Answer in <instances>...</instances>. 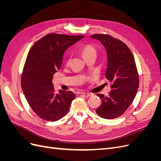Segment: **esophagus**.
<instances>
[{
    "label": "esophagus",
    "mask_w": 161,
    "mask_h": 161,
    "mask_svg": "<svg viewBox=\"0 0 161 161\" xmlns=\"http://www.w3.org/2000/svg\"><path fill=\"white\" fill-rule=\"evenodd\" d=\"M91 95V94L87 93V92H78L77 93V96L78 97H89Z\"/></svg>",
    "instance_id": "1"
}]
</instances>
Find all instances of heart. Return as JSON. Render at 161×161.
Instances as JSON below:
<instances>
[{"instance_id":"b5f03b06","label":"heart","mask_w":161,"mask_h":161,"mask_svg":"<svg viewBox=\"0 0 161 161\" xmlns=\"http://www.w3.org/2000/svg\"><path fill=\"white\" fill-rule=\"evenodd\" d=\"M81 52H82V55H83L85 58H86L87 57H89L91 56H96V53H97V50L95 48V47L92 46L91 44L85 45L83 47H82ZM70 60H71V56L69 55L66 60L67 64H70Z\"/></svg>"}]
</instances>
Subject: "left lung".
<instances>
[{
	"label": "left lung",
	"instance_id": "left-lung-1",
	"mask_svg": "<svg viewBox=\"0 0 161 161\" xmlns=\"http://www.w3.org/2000/svg\"><path fill=\"white\" fill-rule=\"evenodd\" d=\"M108 53L105 77L111 83L108 96L97 94L101 105L96 113L104 119H115L124 114L135 98L139 86V75L132 53L126 44L107 34H95Z\"/></svg>",
	"mask_w": 161,
	"mask_h": 161
}]
</instances>
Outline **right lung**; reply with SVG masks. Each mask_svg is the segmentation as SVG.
I'll use <instances>...</instances> for the list:
<instances>
[{"label":"right lung","mask_w":161,"mask_h":161,"mask_svg":"<svg viewBox=\"0 0 161 161\" xmlns=\"http://www.w3.org/2000/svg\"><path fill=\"white\" fill-rule=\"evenodd\" d=\"M83 36L50 33L37 41L29 52L21 79V88L35 114L48 121L59 120L66 115L75 94L55 92L52 77L62 64L67 48Z\"/></svg>","instance_id":"obj_1"}]
</instances>
